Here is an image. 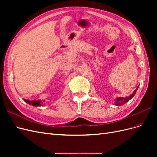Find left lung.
Instances as JSON below:
<instances>
[{"label":"left lung","mask_w":157,"mask_h":157,"mask_svg":"<svg viewBox=\"0 0 157 157\" xmlns=\"http://www.w3.org/2000/svg\"><path fill=\"white\" fill-rule=\"evenodd\" d=\"M139 86L137 87V88L134 90V92L130 94V96H126L125 98H122V97H117V98H115V103H114V105H117V106H121L123 104H124L126 103H127L128 101L130 100V99L134 96V95L136 94V92L138 89Z\"/></svg>","instance_id":"1"}]
</instances>
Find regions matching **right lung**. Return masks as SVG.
<instances>
[{
  "instance_id": "right-lung-1",
  "label": "right lung",
  "mask_w": 157,
  "mask_h": 157,
  "mask_svg": "<svg viewBox=\"0 0 157 157\" xmlns=\"http://www.w3.org/2000/svg\"><path fill=\"white\" fill-rule=\"evenodd\" d=\"M23 100H24L26 103H27L28 104H29V105H32V106H34V107H40V106H43L42 105V101L40 100H29V99H23Z\"/></svg>"
}]
</instances>
